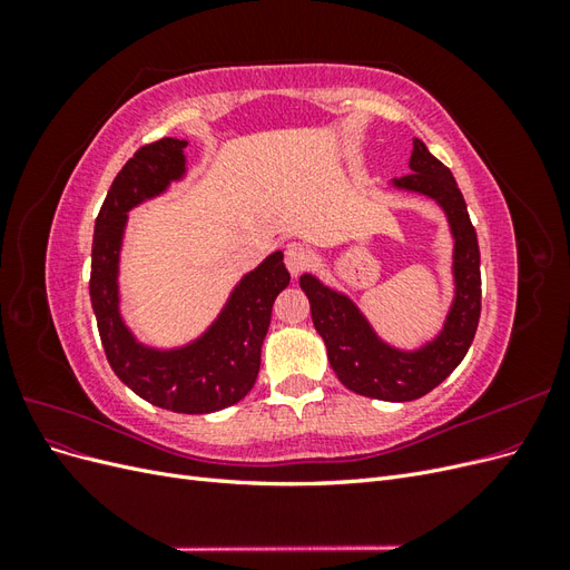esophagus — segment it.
<instances>
[{
    "label": "esophagus",
    "instance_id": "34e87169",
    "mask_svg": "<svg viewBox=\"0 0 570 570\" xmlns=\"http://www.w3.org/2000/svg\"><path fill=\"white\" fill-rule=\"evenodd\" d=\"M308 264H312V252H308L304 245L292 243L285 247V266L292 275H299Z\"/></svg>",
    "mask_w": 570,
    "mask_h": 570
}]
</instances>
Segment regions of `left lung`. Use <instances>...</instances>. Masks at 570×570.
I'll return each mask as SVG.
<instances>
[{"label": "left lung", "mask_w": 570, "mask_h": 570, "mask_svg": "<svg viewBox=\"0 0 570 570\" xmlns=\"http://www.w3.org/2000/svg\"><path fill=\"white\" fill-rule=\"evenodd\" d=\"M409 168L411 174L394 178L392 187L438 202L454 237V302L440 335L413 352L396 350L377 337L347 295L323 285L312 273L299 278L340 383L356 394L385 402H411L435 390L463 361L480 318L478 235L452 170L421 140H413Z\"/></svg>", "instance_id": "obj_1"}]
</instances>
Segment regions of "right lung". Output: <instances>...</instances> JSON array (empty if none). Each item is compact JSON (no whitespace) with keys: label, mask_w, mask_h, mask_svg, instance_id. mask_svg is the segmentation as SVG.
<instances>
[{"label":"right lung","mask_w":570,"mask_h":570,"mask_svg":"<svg viewBox=\"0 0 570 570\" xmlns=\"http://www.w3.org/2000/svg\"><path fill=\"white\" fill-rule=\"evenodd\" d=\"M187 140L145 145L118 170L95 220L90 302L114 373L154 406L212 413L237 404L254 387L273 302L289 285L283 252H273L235 285L218 318L176 350L137 342L118 308V258L132 206L166 193L185 176Z\"/></svg>","instance_id":"right-lung-1"}]
</instances>
